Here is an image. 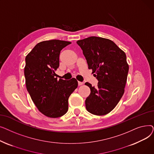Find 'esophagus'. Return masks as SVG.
I'll return each instance as SVG.
<instances>
[{"label": "esophagus", "mask_w": 154, "mask_h": 154, "mask_svg": "<svg viewBox=\"0 0 154 154\" xmlns=\"http://www.w3.org/2000/svg\"><path fill=\"white\" fill-rule=\"evenodd\" d=\"M83 84V82H78V85H79V86H80V85H82Z\"/></svg>", "instance_id": "obj_1"}]
</instances>
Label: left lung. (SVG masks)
I'll list each match as a JSON object with an SVG mask.
<instances>
[{"label": "left lung", "mask_w": 154, "mask_h": 154, "mask_svg": "<svg viewBox=\"0 0 154 154\" xmlns=\"http://www.w3.org/2000/svg\"><path fill=\"white\" fill-rule=\"evenodd\" d=\"M88 67L98 80L97 87L86 82L91 94L85 100L88 112L96 116L106 115L114 109L124 93L128 65L125 52L112 40L90 37L77 41Z\"/></svg>", "instance_id": "8db88e82"}]
</instances>
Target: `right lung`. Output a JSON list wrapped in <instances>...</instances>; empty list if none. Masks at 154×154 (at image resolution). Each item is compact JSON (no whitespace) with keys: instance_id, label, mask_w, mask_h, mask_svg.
Returning <instances> with one entry per match:
<instances>
[{"instance_id":"1","label":"right lung","mask_w":154,"mask_h":154,"mask_svg":"<svg viewBox=\"0 0 154 154\" xmlns=\"http://www.w3.org/2000/svg\"><path fill=\"white\" fill-rule=\"evenodd\" d=\"M70 42L60 40L38 43L26 56L24 75L27 90L38 110L51 118L60 117L68 110V99L78 86L75 78L57 80L61 50Z\"/></svg>"}]
</instances>
